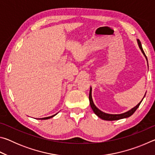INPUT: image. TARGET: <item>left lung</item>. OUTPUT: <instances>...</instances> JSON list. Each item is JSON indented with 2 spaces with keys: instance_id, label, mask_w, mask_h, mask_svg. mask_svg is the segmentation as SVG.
Instances as JSON below:
<instances>
[{
  "instance_id": "8db88e82",
  "label": "left lung",
  "mask_w": 155,
  "mask_h": 155,
  "mask_svg": "<svg viewBox=\"0 0 155 155\" xmlns=\"http://www.w3.org/2000/svg\"><path fill=\"white\" fill-rule=\"evenodd\" d=\"M137 42L139 44V46H140V48L141 49V52H142V53L143 54V55L145 56L146 59L147 60V57L146 56L145 53H144V52L143 51V48H142V46H141V44L140 41L137 40ZM89 99H90V106L91 107V109H92L93 111L94 112V114H95L96 115H98L99 117H101V119H103L104 120H109V121H112V120H120V119H122V118H126V117H130V115H132L133 114H134L135 111L137 110V109L139 107V106L140 105V104L141 103V101L140 103H139L137 105H136L134 108H133L132 109L129 110V111L124 113V114H105V113H104L103 111H101V110H99L97 107L95 106V104H94V102L92 101V98H91V88H90V95H89Z\"/></svg>"
}]
</instances>
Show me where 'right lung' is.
I'll return each instance as SVG.
<instances>
[{
    "instance_id": "1",
    "label": "right lung",
    "mask_w": 155,
    "mask_h": 155,
    "mask_svg": "<svg viewBox=\"0 0 155 155\" xmlns=\"http://www.w3.org/2000/svg\"><path fill=\"white\" fill-rule=\"evenodd\" d=\"M56 115V114H55ZM52 115V116H50V117H43V118H41L42 120H48V119H50V118H51V117H52L53 116H54V115Z\"/></svg>"
}]
</instances>
